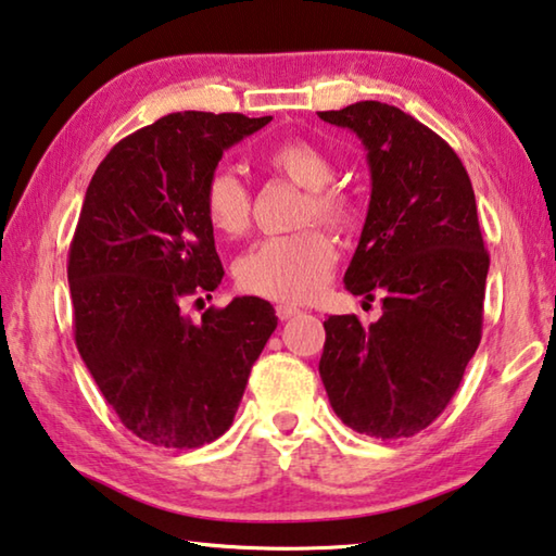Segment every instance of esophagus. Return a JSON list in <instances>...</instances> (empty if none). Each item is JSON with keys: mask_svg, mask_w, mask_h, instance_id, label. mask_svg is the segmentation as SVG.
<instances>
[{"mask_svg": "<svg viewBox=\"0 0 556 556\" xmlns=\"http://www.w3.org/2000/svg\"><path fill=\"white\" fill-rule=\"evenodd\" d=\"M298 313H300L298 305H288V303L276 305V315L280 317V320H290V317H295Z\"/></svg>", "mask_w": 556, "mask_h": 556, "instance_id": "esophagus-1", "label": "esophagus"}]
</instances>
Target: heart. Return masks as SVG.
<instances>
[{"label": "heart", "instance_id": "heart-1", "mask_svg": "<svg viewBox=\"0 0 556 556\" xmlns=\"http://www.w3.org/2000/svg\"><path fill=\"white\" fill-rule=\"evenodd\" d=\"M263 165L307 189L305 218L348 229L357 218V199L348 187L334 185L330 154L307 140H286L263 154ZM202 208L208 226L222 236H241L251 224V192L231 165H218L204 181ZM338 249L330 233L307 229L293 236H268L243 251L233 263L241 290L270 300H303L317 295L330 278Z\"/></svg>", "mask_w": 556, "mask_h": 556}]
</instances>
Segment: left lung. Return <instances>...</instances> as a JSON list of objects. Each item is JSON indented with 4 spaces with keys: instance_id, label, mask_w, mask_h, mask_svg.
<instances>
[{
    "instance_id": "1",
    "label": "left lung",
    "mask_w": 556,
    "mask_h": 556,
    "mask_svg": "<svg viewBox=\"0 0 556 556\" xmlns=\"http://www.w3.org/2000/svg\"><path fill=\"white\" fill-rule=\"evenodd\" d=\"M317 115L367 150L371 197L344 286L381 295L367 327L327 317L320 377L352 431L408 439L448 406L480 344L490 256L476 194L451 144L399 108L359 100Z\"/></svg>"
}]
</instances>
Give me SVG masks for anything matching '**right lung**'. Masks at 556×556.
<instances>
[{
	"instance_id": "1",
	"label": "right lung",
	"mask_w": 556,
	"mask_h": 556,
	"mask_svg": "<svg viewBox=\"0 0 556 556\" xmlns=\"http://www.w3.org/2000/svg\"><path fill=\"white\" fill-rule=\"evenodd\" d=\"M266 117L172 113L127 135L86 189L68 253L76 348L127 431L199 448L229 431L273 305L233 298L194 325L181 303L224 278L202 208L208 172Z\"/></svg>"
}]
</instances>
